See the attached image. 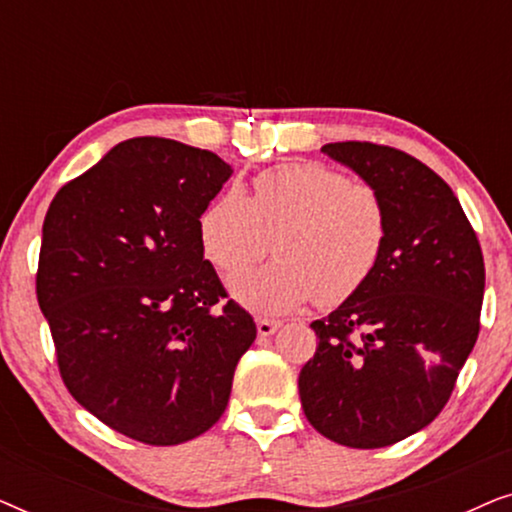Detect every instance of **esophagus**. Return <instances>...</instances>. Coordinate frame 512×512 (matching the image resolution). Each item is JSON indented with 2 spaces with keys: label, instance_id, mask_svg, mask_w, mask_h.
<instances>
[{
  "label": "esophagus",
  "instance_id": "esophagus-1",
  "mask_svg": "<svg viewBox=\"0 0 512 512\" xmlns=\"http://www.w3.org/2000/svg\"><path fill=\"white\" fill-rule=\"evenodd\" d=\"M256 328H258V335H261V338H268V335H272L279 328V321L258 317L256 319Z\"/></svg>",
  "mask_w": 512,
  "mask_h": 512
}]
</instances>
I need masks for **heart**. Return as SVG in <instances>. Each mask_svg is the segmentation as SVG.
Here are the masks:
<instances>
[{
    "mask_svg": "<svg viewBox=\"0 0 512 512\" xmlns=\"http://www.w3.org/2000/svg\"><path fill=\"white\" fill-rule=\"evenodd\" d=\"M384 193L324 163H286L254 179L251 198L230 186L200 216V244L221 272H235L277 249L261 268L230 277L235 298L261 314H284L305 300L345 303L363 289L389 242ZM276 242H271V237Z\"/></svg>",
    "mask_w": 512,
    "mask_h": 512,
    "instance_id": "obj_1",
    "label": "heart"
}]
</instances>
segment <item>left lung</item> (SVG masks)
Listing matches in <instances>:
<instances>
[{
  "label": "left lung",
  "mask_w": 512,
  "mask_h": 512,
  "mask_svg": "<svg viewBox=\"0 0 512 512\" xmlns=\"http://www.w3.org/2000/svg\"><path fill=\"white\" fill-rule=\"evenodd\" d=\"M321 153L389 205L384 256L359 293L312 321L319 345L298 377L321 436L356 450L394 445L440 415L480 333L485 261L457 195L394 146L335 142Z\"/></svg>",
  "instance_id": "1"
}]
</instances>
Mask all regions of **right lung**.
I'll use <instances>...</instances> for the list:
<instances>
[{
    "label": "right lung",
    "instance_id": "obj_1",
    "mask_svg": "<svg viewBox=\"0 0 512 512\" xmlns=\"http://www.w3.org/2000/svg\"><path fill=\"white\" fill-rule=\"evenodd\" d=\"M230 172L212 151L135 137L67 181L46 212L37 300L62 382L144 445L212 429L256 338L200 244V216Z\"/></svg>",
    "mask_w": 512,
    "mask_h": 512
}]
</instances>
